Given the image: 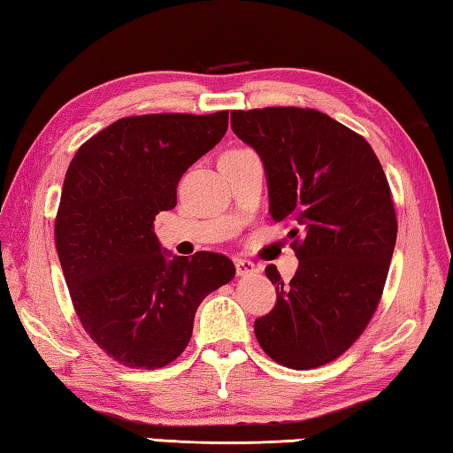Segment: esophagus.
I'll list each match as a JSON object with an SVG mask.
<instances>
[{
  "mask_svg": "<svg viewBox=\"0 0 453 453\" xmlns=\"http://www.w3.org/2000/svg\"><path fill=\"white\" fill-rule=\"evenodd\" d=\"M234 264H235L237 275H256V273H259V267L254 262H250V259L237 257Z\"/></svg>",
  "mask_w": 453,
  "mask_h": 453,
  "instance_id": "1",
  "label": "esophagus"
}]
</instances>
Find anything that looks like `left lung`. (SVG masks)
I'll return each instance as SVG.
<instances>
[{
  "label": "left lung",
  "instance_id": "8db88e82",
  "mask_svg": "<svg viewBox=\"0 0 453 453\" xmlns=\"http://www.w3.org/2000/svg\"><path fill=\"white\" fill-rule=\"evenodd\" d=\"M232 129L262 157L273 221L289 232L300 265L257 318L259 346L291 370L340 357L378 308L392 262L397 221L392 191L372 145L340 121L303 107L232 111Z\"/></svg>",
  "mask_w": 453,
  "mask_h": 453
}]
</instances>
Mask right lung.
Instances as JSON below:
<instances>
[{
    "instance_id": "obj_1",
    "label": "right lung",
    "mask_w": 453,
    "mask_h": 453,
    "mask_svg": "<svg viewBox=\"0 0 453 453\" xmlns=\"http://www.w3.org/2000/svg\"><path fill=\"white\" fill-rule=\"evenodd\" d=\"M227 129V111L151 113L113 121L67 167L56 248L75 313L107 356L156 370L189 343L203 297L234 280L232 259L167 257L153 234L178 203V181Z\"/></svg>"
}]
</instances>
